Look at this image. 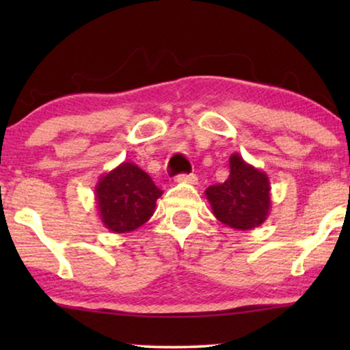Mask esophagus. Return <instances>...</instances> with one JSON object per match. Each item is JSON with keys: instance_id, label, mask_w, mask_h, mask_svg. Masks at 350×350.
Returning a JSON list of instances; mask_svg holds the SVG:
<instances>
[{"instance_id": "esophagus-1", "label": "esophagus", "mask_w": 350, "mask_h": 350, "mask_svg": "<svg viewBox=\"0 0 350 350\" xmlns=\"http://www.w3.org/2000/svg\"><path fill=\"white\" fill-rule=\"evenodd\" d=\"M175 181H178V183L196 185V183H198V176H196L194 174H183V175H178V176H176Z\"/></svg>"}]
</instances>
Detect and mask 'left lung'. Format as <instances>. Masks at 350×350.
I'll list each match as a JSON object with an SVG mask.
<instances>
[{"label": "left lung", "mask_w": 350, "mask_h": 350, "mask_svg": "<svg viewBox=\"0 0 350 350\" xmlns=\"http://www.w3.org/2000/svg\"><path fill=\"white\" fill-rule=\"evenodd\" d=\"M229 176L205 191L215 218L239 231H250L266 221L271 212L269 176L243 161L239 152L229 157Z\"/></svg>", "instance_id": "8db88e82"}]
</instances>
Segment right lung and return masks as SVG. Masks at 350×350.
<instances>
[{
    "label": "right lung",
    "mask_w": 350,
    "mask_h": 350,
    "mask_svg": "<svg viewBox=\"0 0 350 350\" xmlns=\"http://www.w3.org/2000/svg\"><path fill=\"white\" fill-rule=\"evenodd\" d=\"M98 217L111 232H132L152 217L162 191L133 162H122L95 186Z\"/></svg>",
    "instance_id": "1"
}]
</instances>
